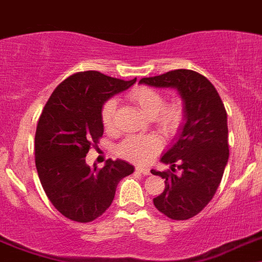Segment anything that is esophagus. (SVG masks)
Masks as SVG:
<instances>
[{
    "label": "esophagus",
    "instance_id": "esophagus-1",
    "mask_svg": "<svg viewBox=\"0 0 262 262\" xmlns=\"http://www.w3.org/2000/svg\"><path fill=\"white\" fill-rule=\"evenodd\" d=\"M137 172H140V173H142V175H150V169L148 168H143V167H137L136 168Z\"/></svg>",
    "mask_w": 262,
    "mask_h": 262
}]
</instances>
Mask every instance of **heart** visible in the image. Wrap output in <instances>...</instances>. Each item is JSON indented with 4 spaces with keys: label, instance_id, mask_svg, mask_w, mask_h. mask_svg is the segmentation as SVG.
I'll return each instance as SVG.
<instances>
[{
    "label": "heart",
    "instance_id": "b5f03b06",
    "mask_svg": "<svg viewBox=\"0 0 262 262\" xmlns=\"http://www.w3.org/2000/svg\"><path fill=\"white\" fill-rule=\"evenodd\" d=\"M128 99L133 102L143 114L152 120L155 128L167 138H172L180 132L185 121V105L180 99L164 103V96L151 87H136L128 94ZM117 103L115 99H108L100 110V120L105 130H111L115 125ZM162 141L155 134L129 136L117 145L116 152L124 159L137 164L148 163L162 148Z\"/></svg>",
    "mask_w": 262,
    "mask_h": 262
}]
</instances>
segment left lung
<instances>
[{"mask_svg": "<svg viewBox=\"0 0 262 262\" xmlns=\"http://www.w3.org/2000/svg\"><path fill=\"white\" fill-rule=\"evenodd\" d=\"M140 83L171 87L185 105V124L176 143L162 157L171 171H155L164 179V190L152 200L160 213L175 221H187L206 206L215 194L228 160L227 112L215 87L202 74L176 69ZM182 173L176 176L174 167Z\"/></svg>", "mask_w": 262, "mask_h": 262, "instance_id": "left-lung-1", "label": "left lung"}]
</instances>
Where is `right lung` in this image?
<instances>
[{
	"label": "right lung",
	"instance_id": "1",
	"mask_svg": "<svg viewBox=\"0 0 262 262\" xmlns=\"http://www.w3.org/2000/svg\"><path fill=\"white\" fill-rule=\"evenodd\" d=\"M136 81L95 70L75 73L44 105L35 133V164L47 197L68 219L93 222L111 206L119 181L133 173L134 167L121 159L90 168L86 154L103 136V103Z\"/></svg>",
	"mask_w": 262,
	"mask_h": 262
}]
</instances>
